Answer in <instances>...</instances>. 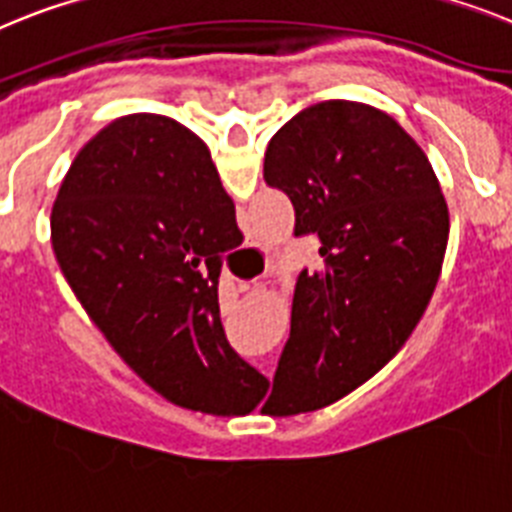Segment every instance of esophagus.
Returning <instances> with one entry per match:
<instances>
[{
    "mask_svg": "<svg viewBox=\"0 0 512 512\" xmlns=\"http://www.w3.org/2000/svg\"><path fill=\"white\" fill-rule=\"evenodd\" d=\"M251 287H253V282H240L238 290H240V292H246V290H251Z\"/></svg>",
    "mask_w": 512,
    "mask_h": 512,
    "instance_id": "obj_1",
    "label": "esophagus"
}]
</instances>
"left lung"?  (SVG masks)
Here are the masks:
<instances>
[{
	"instance_id": "left-lung-1",
	"label": "left lung",
	"mask_w": 512,
	"mask_h": 512,
	"mask_svg": "<svg viewBox=\"0 0 512 512\" xmlns=\"http://www.w3.org/2000/svg\"><path fill=\"white\" fill-rule=\"evenodd\" d=\"M264 178L321 240L292 298L279 360L285 412H316L360 388L425 316L448 246L438 176L399 121L357 100L295 113L266 147Z\"/></svg>"
}]
</instances>
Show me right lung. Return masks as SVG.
<instances>
[{"label": "right lung", "instance_id": "add662e5", "mask_svg": "<svg viewBox=\"0 0 512 512\" xmlns=\"http://www.w3.org/2000/svg\"><path fill=\"white\" fill-rule=\"evenodd\" d=\"M235 225L207 144L157 113L103 126L51 209L61 274L108 344L160 396L217 417L253 412L269 388L220 321Z\"/></svg>", "mask_w": 512, "mask_h": 512}]
</instances>
